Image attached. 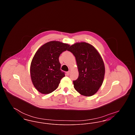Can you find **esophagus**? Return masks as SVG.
Instances as JSON below:
<instances>
[{"mask_svg": "<svg viewBox=\"0 0 135 135\" xmlns=\"http://www.w3.org/2000/svg\"><path fill=\"white\" fill-rule=\"evenodd\" d=\"M69 74H70V71H69L66 72V74H67V75H69Z\"/></svg>", "mask_w": 135, "mask_h": 135, "instance_id": "esophagus-1", "label": "esophagus"}]
</instances>
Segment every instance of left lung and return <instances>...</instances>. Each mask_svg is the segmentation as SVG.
Returning <instances> with one entry per match:
<instances>
[{
    "mask_svg": "<svg viewBox=\"0 0 135 135\" xmlns=\"http://www.w3.org/2000/svg\"><path fill=\"white\" fill-rule=\"evenodd\" d=\"M68 51L75 56L78 77L74 80V88L84 96L96 94L103 84L105 66L103 59L96 49L89 44L77 42L71 45Z\"/></svg>",
    "mask_w": 135,
    "mask_h": 135,
    "instance_id": "obj_1",
    "label": "left lung"
}]
</instances>
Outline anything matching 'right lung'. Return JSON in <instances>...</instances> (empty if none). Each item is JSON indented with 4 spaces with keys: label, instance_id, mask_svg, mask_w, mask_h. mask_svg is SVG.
Listing matches in <instances>:
<instances>
[{
    "label": "right lung",
    "instance_id": "1",
    "mask_svg": "<svg viewBox=\"0 0 135 135\" xmlns=\"http://www.w3.org/2000/svg\"><path fill=\"white\" fill-rule=\"evenodd\" d=\"M70 45L51 41L42 45L34 56L30 66V75L34 87L43 94L56 90L65 73L61 70L59 58Z\"/></svg>",
    "mask_w": 135,
    "mask_h": 135
}]
</instances>
